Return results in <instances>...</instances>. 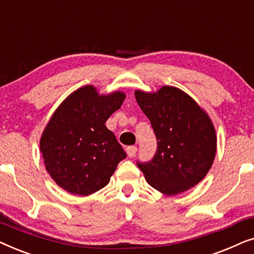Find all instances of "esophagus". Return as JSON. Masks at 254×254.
Listing matches in <instances>:
<instances>
[{
  "label": "esophagus",
  "mask_w": 254,
  "mask_h": 254,
  "mask_svg": "<svg viewBox=\"0 0 254 254\" xmlns=\"http://www.w3.org/2000/svg\"><path fill=\"white\" fill-rule=\"evenodd\" d=\"M136 151H137V147H135V145H130V147L126 148V152H127L128 157H134L135 154H136Z\"/></svg>",
  "instance_id": "34e87169"
}]
</instances>
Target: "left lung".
I'll list each match as a JSON object with an SVG mask.
<instances>
[{
	"label": "left lung",
	"mask_w": 254,
	"mask_h": 254,
	"mask_svg": "<svg viewBox=\"0 0 254 254\" xmlns=\"http://www.w3.org/2000/svg\"><path fill=\"white\" fill-rule=\"evenodd\" d=\"M135 98L157 140L154 157L136 162L149 185L168 195L195 186L209 171L216 152L209 118L187 93L173 86H163L156 93L136 91Z\"/></svg>",
	"instance_id": "8db88e82"
}]
</instances>
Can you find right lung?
Wrapping results in <instances>:
<instances>
[{"mask_svg": "<svg viewBox=\"0 0 254 254\" xmlns=\"http://www.w3.org/2000/svg\"><path fill=\"white\" fill-rule=\"evenodd\" d=\"M123 92L99 96L91 85L72 92L55 111L40 140L46 170L71 194L89 195L105 187L127 157L106 120L123 105Z\"/></svg>", "mask_w": 254, "mask_h": 254, "instance_id": "1", "label": "right lung"}]
</instances>
